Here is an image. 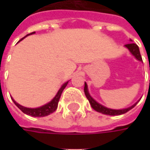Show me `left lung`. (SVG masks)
<instances>
[{
  "instance_id": "left-lung-1",
  "label": "left lung",
  "mask_w": 150,
  "mask_h": 150,
  "mask_svg": "<svg viewBox=\"0 0 150 150\" xmlns=\"http://www.w3.org/2000/svg\"><path fill=\"white\" fill-rule=\"evenodd\" d=\"M125 47L129 50L130 52L134 55L138 60L142 61L141 55H140V52H139V47H138L135 43L126 44ZM84 93H85V95L87 97V98L89 101L90 104H91L92 108H93L94 110H96L97 112H102V113L107 114V115H120V114H124V113L127 112L128 111H129L130 109H132V108L137 104V103H136L135 104H134L133 106L129 107V108H124V109H119V110L110 109V108H108L106 107H103V105L99 104L98 103H97V102L90 96V94L88 93V86H87V83H86L84 84Z\"/></svg>"
}]
</instances>
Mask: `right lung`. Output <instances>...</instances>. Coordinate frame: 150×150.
Wrapping results in <instances>:
<instances>
[{
    "label": "right lung",
    "mask_w": 150,
    "mask_h": 150,
    "mask_svg": "<svg viewBox=\"0 0 150 150\" xmlns=\"http://www.w3.org/2000/svg\"><path fill=\"white\" fill-rule=\"evenodd\" d=\"M34 33H35V32H32V33H30V34H28V35L34 34ZM28 35H26V37H27ZM26 37H25V38H26ZM23 38H21L20 41H21ZM67 83H68V82L65 83L63 84V85L61 87V88L59 89V91L57 92V95L55 96L54 98H53L52 100L51 101V102H49L48 103H47V104L43 105V106L40 107V108H25V107L21 106V105H20V104H18L17 103H16L13 98H11V99L13 100L15 104L18 107L22 112H24V113H26V114H27V115L33 116V117H44V116H47V115H49L50 113H52V112H53L54 111H56V109H57V108L58 102H59V99H60L61 94H62V93L63 89L66 88V86L67 85Z\"/></svg>",
    "instance_id": "1"
}]
</instances>
